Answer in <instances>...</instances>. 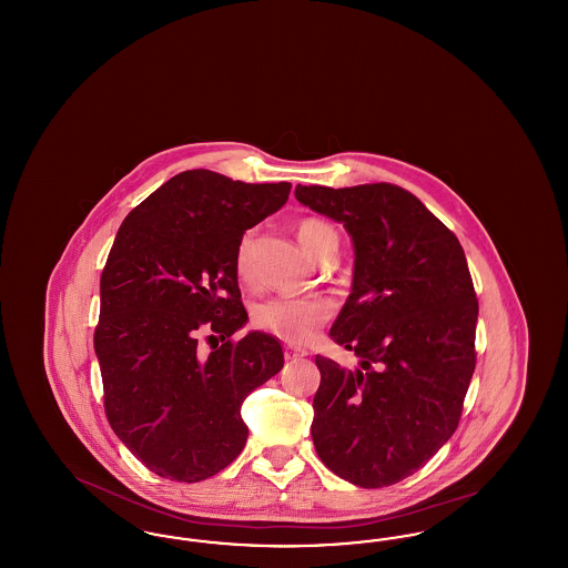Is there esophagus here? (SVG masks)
<instances>
[{"instance_id":"obj_1","label":"esophagus","mask_w":568,"mask_h":568,"mask_svg":"<svg viewBox=\"0 0 568 568\" xmlns=\"http://www.w3.org/2000/svg\"><path fill=\"white\" fill-rule=\"evenodd\" d=\"M285 359H297V357H304L306 355V349H300V347H292V345H287L285 349Z\"/></svg>"}]
</instances>
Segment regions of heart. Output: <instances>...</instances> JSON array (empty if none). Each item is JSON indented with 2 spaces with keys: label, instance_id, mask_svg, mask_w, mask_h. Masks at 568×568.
Here are the masks:
<instances>
[{
  "label": "heart",
  "instance_id": "1",
  "mask_svg": "<svg viewBox=\"0 0 568 568\" xmlns=\"http://www.w3.org/2000/svg\"><path fill=\"white\" fill-rule=\"evenodd\" d=\"M297 239L302 246L320 260L327 244H338L336 232L320 219H302L297 223ZM253 234L246 232L236 244L234 268L241 278L251 274ZM332 317V304L322 296H272L257 302L251 313V324L257 329L292 345H302Z\"/></svg>",
  "mask_w": 568,
  "mask_h": 568
}]
</instances>
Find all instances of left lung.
I'll return each mask as SVG.
<instances>
[{
    "label": "left lung",
    "instance_id": "8db88e82",
    "mask_svg": "<svg viewBox=\"0 0 568 568\" xmlns=\"http://www.w3.org/2000/svg\"><path fill=\"white\" fill-rule=\"evenodd\" d=\"M297 202L347 227L352 296L329 338L355 352L347 371L317 355L313 443L353 486H394L456 433L477 364L479 302L456 234L392 183L297 185Z\"/></svg>",
    "mask_w": 568,
    "mask_h": 568
}]
</instances>
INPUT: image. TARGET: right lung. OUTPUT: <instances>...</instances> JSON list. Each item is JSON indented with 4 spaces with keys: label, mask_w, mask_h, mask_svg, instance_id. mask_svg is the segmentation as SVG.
Wrapping results in <instances>:
<instances>
[{
    "label": "right lung",
    "mask_w": 568,
    "mask_h": 568,
    "mask_svg": "<svg viewBox=\"0 0 568 568\" xmlns=\"http://www.w3.org/2000/svg\"><path fill=\"white\" fill-rule=\"evenodd\" d=\"M290 190L187 170L116 232L93 334L104 410L123 445L163 479L195 484L239 458L248 436L241 405L283 368L276 338H234L246 324L234 253ZM200 333L222 345L202 356Z\"/></svg>",
    "instance_id": "right-lung-1"
}]
</instances>
